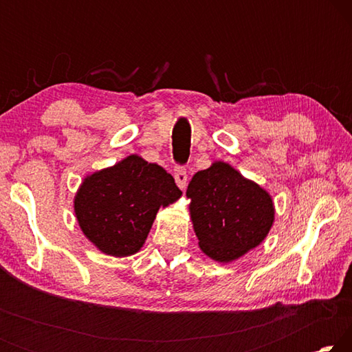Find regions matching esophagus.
<instances>
[{
  "label": "esophagus",
  "instance_id": "obj_1",
  "mask_svg": "<svg viewBox=\"0 0 352 352\" xmlns=\"http://www.w3.org/2000/svg\"><path fill=\"white\" fill-rule=\"evenodd\" d=\"M174 178H175V183L177 186L180 189H184L188 184V172L184 168H177L174 172Z\"/></svg>",
  "mask_w": 352,
  "mask_h": 352
}]
</instances>
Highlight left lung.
Wrapping results in <instances>:
<instances>
[{"label": "left lung", "mask_w": 352, "mask_h": 352, "mask_svg": "<svg viewBox=\"0 0 352 352\" xmlns=\"http://www.w3.org/2000/svg\"><path fill=\"white\" fill-rule=\"evenodd\" d=\"M186 197L200 250L222 264L258 247L275 222L269 190L225 162H214L194 174Z\"/></svg>", "instance_id": "obj_1"}]
</instances>
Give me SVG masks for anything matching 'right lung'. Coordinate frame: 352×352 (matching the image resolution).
<instances>
[{
	"mask_svg": "<svg viewBox=\"0 0 352 352\" xmlns=\"http://www.w3.org/2000/svg\"><path fill=\"white\" fill-rule=\"evenodd\" d=\"M180 197L174 177L132 153L83 178L74 214L83 236L100 253L126 258L144 245L160 208Z\"/></svg>",
	"mask_w": 352,
	"mask_h": 352,
	"instance_id": "add662e5",
	"label": "right lung"
}]
</instances>
